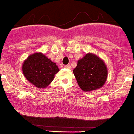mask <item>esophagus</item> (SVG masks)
Segmentation results:
<instances>
[{"mask_svg":"<svg viewBox=\"0 0 134 134\" xmlns=\"http://www.w3.org/2000/svg\"><path fill=\"white\" fill-rule=\"evenodd\" d=\"M64 68H67V69H70V68H71V66H70V65H65Z\"/></svg>","mask_w":134,"mask_h":134,"instance_id":"1","label":"esophagus"}]
</instances>
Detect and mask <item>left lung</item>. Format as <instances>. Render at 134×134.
<instances>
[{
    "mask_svg": "<svg viewBox=\"0 0 134 134\" xmlns=\"http://www.w3.org/2000/svg\"><path fill=\"white\" fill-rule=\"evenodd\" d=\"M73 73L81 90L90 92L102 87L107 80L108 69L102 59L88 53L79 59Z\"/></svg>",
    "mask_w": 134,
    "mask_h": 134,
    "instance_id": "obj_1",
    "label": "left lung"
}]
</instances>
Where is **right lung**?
<instances>
[{"mask_svg": "<svg viewBox=\"0 0 134 134\" xmlns=\"http://www.w3.org/2000/svg\"><path fill=\"white\" fill-rule=\"evenodd\" d=\"M21 68L25 78L39 89L47 87L59 70L55 63L41 52L30 55L23 62Z\"/></svg>", "mask_w": 134, "mask_h": 134, "instance_id": "1", "label": "right lung"}]
</instances>
